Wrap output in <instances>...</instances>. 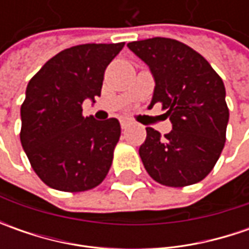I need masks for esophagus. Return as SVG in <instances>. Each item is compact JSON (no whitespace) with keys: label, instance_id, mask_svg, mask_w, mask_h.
Returning a JSON list of instances; mask_svg holds the SVG:
<instances>
[{"label":"esophagus","instance_id":"esophagus-1","mask_svg":"<svg viewBox=\"0 0 249 249\" xmlns=\"http://www.w3.org/2000/svg\"><path fill=\"white\" fill-rule=\"evenodd\" d=\"M130 124H131V122L129 119H122L120 120V126H122V129L126 130L127 127H130Z\"/></svg>","mask_w":249,"mask_h":249}]
</instances>
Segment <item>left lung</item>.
Masks as SVG:
<instances>
[{
  "label": "left lung",
  "instance_id": "1",
  "mask_svg": "<svg viewBox=\"0 0 249 249\" xmlns=\"http://www.w3.org/2000/svg\"><path fill=\"white\" fill-rule=\"evenodd\" d=\"M127 47L154 77L151 107L162 102L172 123L163 139L147 127L139 149L145 170L163 186L201 181L225 147L229 109L223 80L201 53L177 40L154 37Z\"/></svg>",
  "mask_w": 249,
  "mask_h": 249
}]
</instances>
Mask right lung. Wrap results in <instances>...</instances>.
<instances>
[{"instance_id": "obj_1", "label": "right lung", "mask_w": 249, "mask_h": 249, "mask_svg": "<svg viewBox=\"0 0 249 249\" xmlns=\"http://www.w3.org/2000/svg\"><path fill=\"white\" fill-rule=\"evenodd\" d=\"M124 43L83 44L51 58L27 84L20 142L47 186L79 193L108 175L120 137L115 118L83 116V102L100 97L104 72Z\"/></svg>"}]
</instances>
